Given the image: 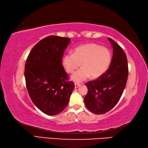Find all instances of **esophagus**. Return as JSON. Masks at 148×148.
I'll list each match as a JSON object with an SVG mask.
<instances>
[{"label": "esophagus", "mask_w": 148, "mask_h": 148, "mask_svg": "<svg viewBox=\"0 0 148 148\" xmlns=\"http://www.w3.org/2000/svg\"><path fill=\"white\" fill-rule=\"evenodd\" d=\"M80 86V84L79 83H75V88H77Z\"/></svg>", "instance_id": "34e87169"}]
</instances>
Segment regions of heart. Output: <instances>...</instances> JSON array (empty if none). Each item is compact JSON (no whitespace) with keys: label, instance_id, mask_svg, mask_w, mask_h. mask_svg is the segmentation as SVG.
Returning a JSON list of instances; mask_svg holds the SVG:
<instances>
[{"label":"heart","instance_id":"obj_1","mask_svg":"<svg viewBox=\"0 0 148 148\" xmlns=\"http://www.w3.org/2000/svg\"><path fill=\"white\" fill-rule=\"evenodd\" d=\"M112 61L108 49L97 43H90L78 46L74 53H69L63 58V64L69 73H72L81 66L83 67L72 75L71 79L80 83L90 76L97 78L108 70Z\"/></svg>","mask_w":148,"mask_h":148}]
</instances>
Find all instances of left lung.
<instances>
[{"instance_id":"8db88e82","label":"left lung","mask_w":148,"mask_h":148,"mask_svg":"<svg viewBox=\"0 0 148 148\" xmlns=\"http://www.w3.org/2000/svg\"><path fill=\"white\" fill-rule=\"evenodd\" d=\"M113 47V57L108 70L97 79L86 83L88 94L84 99L90 111L103 114L112 110L119 101L128 76V61L123 49L108 38Z\"/></svg>"}]
</instances>
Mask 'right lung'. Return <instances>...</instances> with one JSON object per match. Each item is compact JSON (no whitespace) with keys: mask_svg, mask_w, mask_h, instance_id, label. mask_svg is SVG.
<instances>
[{"mask_svg":"<svg viewBox=\"0 0 148 148\" xmlns=\"http://www.w3.org/2000/svg\"><path fill=\"white\" fill-rule=\"evenodd\" d=\"M69 38L49 36L38 42L26 60L24 76L31 99L44 114H60L68 105L75 87L62 65Z\"/></svg>","mask_w":148,"mask_h":148,"instance_id":"1","label":"right lung"}]
</instances>
